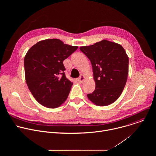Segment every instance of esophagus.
Returning <instances> with one entry per match:
<instances>
[{
  "instance_id": "esophagus-1",
  "label": "esophagus",
  "mask_w": 156,
  "mask_h": 156,
  "mask_svg": "<svg viewBox=\"0 0 156 156\" xmlns=\"http://www.w3.org/2000/svg\"><path fill=\"white\" fill-rule=\"evenodd\" d=\"M84 80H85V76H84V75H81L80 77L76 79L77 82L79 83H80V84L83 83L84 81Z\"/></svg>"
}]
</instances>
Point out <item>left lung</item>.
<instances>
[{"instance_id":"obj_1","label":"left lung","mask_w":156,"mask_h":156,"mask_svg":"<svg viewBox=\"0 0 156 156\" xmlns=\"http://www.w3.org/2000/svg\"><path fill=\"white\" fill-rule=\"evenodd\" d=\"M80 51L90 60L96 88L87 95L98 106L114 102L121 95L128 75V57L119 44L103 39Z\"/></svg>"}]
</instances>
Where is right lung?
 Returning <instances> with one entry per match:
<instances>
[{"instance_id":"add662e5","label":"right lung","mask_w":156,"mask_h":156,"mask_svg":"<svg viewBox=\"0 0 156 156\" xmlns=\"http://www.w3.org/2000/svg\"><path fill=\"white\" fill-rule=\"evenodd\" d=\"M78 48L49 39L39 41L28 51L24 59L26 82L42 105L55 108L67 99L73 82L65 76L63 62Z\"/></svg>"}]
</instances>
